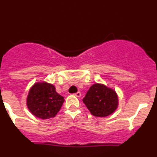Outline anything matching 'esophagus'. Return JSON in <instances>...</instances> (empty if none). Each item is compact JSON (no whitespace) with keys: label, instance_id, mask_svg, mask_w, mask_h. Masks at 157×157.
<instances>
[{"label":"esophagus","instance_id":"obj_1","mask_svg":"<svg viewBox=\"0 0 157 157\" xmlns=\"http://www.w3.org/2000/svg\"><path fill=\"white\" fill-rule=\"evenodd\" d=\"M74 95H75V96H77V98H80V97L81 96V93H80V92H77V93L74 94Z\"/></svg>","mask_w":157,"mask_h":157}]
</instances>
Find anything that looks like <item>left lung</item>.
I'll return each instance as SVG.
<instances>
[{
	"instance_id": "left-lung-1",
	"label": "left lung",
	"mask_w": 157,
	"mask_h": 157,
	"mask_svg": "<svg viewBox=\"0 0 157 157\" xmlns=\"http://www.w3.org/2000/svg\"><path fill=\"white\" fill-rule=\"evenodd\" d=\"M83 101L93 116L99 117L109 116L118 107V96L116 92L100 83H95L90 87Z\"/></svg>"
}]
</instances>
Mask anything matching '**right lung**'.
<instances>
[{
    "label": "right lung",
    "instance_id": "add662e5",
    "mask_svg": "<svg viewBox=\"0 0 157 157\" xmlns=\"http://www.w3.org/2000/svg\"><path fill=\"white\" fill-rule=\"evenodd\" d=\"M64 101V97L57 93L55 86L47 82L34 83L27 97L31 113L43 120L56 117Z\"/></svg>",
    "mask_w": 157,
    "mask_h": 157
}]
</instances>
